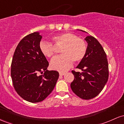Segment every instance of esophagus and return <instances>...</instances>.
<instances>
[{"instance_id":"1","label":"esophagus","mask_w":124,"mask_h":124,"mask_svg":"<svg viewBox=\"0 0 124 124\" xmlns=\"http://www.w3.org/2000/svg\"><path fill=\"white\" fill-rule=\"evenodd\" d=\"M65 74V72H59V75H60V76H63Z\"/></svg>"}]
</instances>
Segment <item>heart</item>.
<instances>
[{
	"label": "heart",
	"instance_id": "heart-1",
	"mask_svg": "<svg viewBox=\"0 0 124 124\" xmlns=\"http://www.w3.org/2000/svg\"><path fill=\"white\" fill-rule=\"evenodd\" d=\"M56 45H63L61 53L63 55L55 56L51 61V68L59 72H65L72 66L73 61L80 62L87 52V45L83 39L70 32H65L56 35L52 38ZM39 49L44 55L50 58L55 54V46L51 42L41 41Z\"/></svg>",
	"mask_w": 124,
	"mask_h": 124
}]
</instances>
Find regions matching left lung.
<instances>
[{"label": "left lung", "instance_id": "1", "mask_svg": "<svg viewBox=\"0 0 124 124\" xmlns=\"http://www.w3.org/2000/svg\"><path fill=\"white\" fill-rule=\"evenodd\" d=\"M85 39L87 43L86 55L76 67L82 72L72 71L74 80L70 87L81 99L89 100L97 96L107 82L108 64L106 52L97 39L92 36Z\"/></svg>", "mask_w": 124, "mask_h": 124}]
</instances>
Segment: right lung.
Listing matches in <instances>:
<instances>
[{
    "mask_svg": "<svg viewBox=\"0 0 124 124\" xmlns=\"http://www.w3.org/2000/svg\"><path fill=\"white\" fill-rule=\"evenodd\" d=\"M42 37L39 32H34L23 38L11 65L15 89L21 97L31 103H38L47 97L59 78L57 71L47 70L49 63L39 49Z\"/></svg>",
    "mask_w": 124,
    "mask_h": 124,
    "instance_id": "right-lung-1",
    "label": "right lung"
}]
</instances>
